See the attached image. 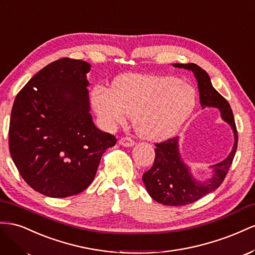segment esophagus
<instances>
[{"mask_svg":"<svg viewBox=\"0 0 255 255\" xmlns=\"http://www.w3.org/2000/svg\"><path fill=\"white\" fill-rule=\"evenodd\" d=\"M119 143L122 145V146H125V147H131L134 145V141L132 139H130V137H128V136L121 137Z\"/></svg>","mask_w":255,"mask_h":255,"instance_id":"34e87169","label":"esophagus"}]
</instances>
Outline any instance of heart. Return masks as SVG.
I'll return each instance as SVG.
<instances>
[{
	"label": "heart",
	"mask_w": 255,
	"mask_h": 255,
	"mask_svg": "<svg viewBox=\"0 0 255 255\" xmlns=\"http://www.w3.org/2000/svg\"><path fill=\"white\" fill-rule=\"evenodd\" d=\"M92 105L101 125L112 129L133 116L135 131L143 139L161 141L175 134L195 108L193 86L173 77L127 74L112 89L97 85Z\"/></svg>",
	"instance_id": "b5f03b06"
}]
</instances>
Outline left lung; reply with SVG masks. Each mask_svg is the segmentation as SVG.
I'll return each instance as SVG.
<instances>
[{
    "instance_id": "8db88e82",
    "label": "left lung",
    "mask_w": 255,
    "mask_h": 255,
    "mask_svg": "<svg viewBox=\"0 0 255 255\" xmlns=\"http://www.w3.org/2000/svg\"><path fill=\"white\" fill-rule=\"evenodd\" d=\"M174 67L191 70L198 81L202 109L212 107L219 109L221 118L232 127L234 145L230 155L221 162L212 165L214 174L206 181L194 179L190 169L179 154L178 136L155 144V160L151 168L143 174V183L148 194L156 202L169 206H183L200 200L215 191L227 176L237 149L238 134L234 115L228 100L218 93L210 82L207 72L196 64H173Z\"/></svg>"
}]
</instances>
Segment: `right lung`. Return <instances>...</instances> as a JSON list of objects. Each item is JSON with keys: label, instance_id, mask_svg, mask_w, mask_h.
<instances>
[{"label": "right lung", "instance_id": "1", "mask_svg": "<svg viewBox=\"0 0 255 255\" xmlns=\"http://www.w3.org/2000/svg\"><path fill=\"white\" fill-rule=\"evenodd\" d=\"M91 64L64 57L39 70L14 99L8 144L25 183L50 198L89 187L115 136L99 130L90 113Z\"/></svg>", "mask_w": 255, "mask_h": 255}]
</instances>
